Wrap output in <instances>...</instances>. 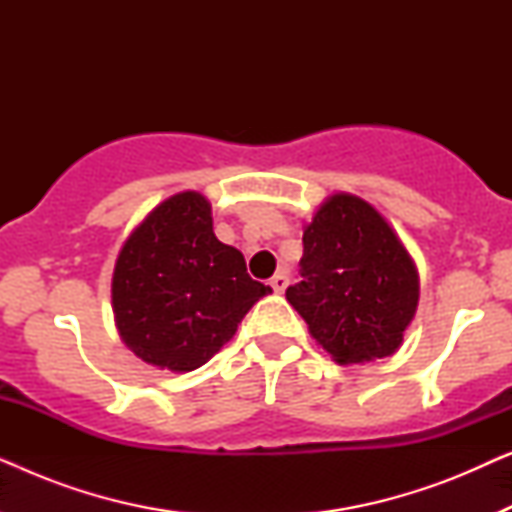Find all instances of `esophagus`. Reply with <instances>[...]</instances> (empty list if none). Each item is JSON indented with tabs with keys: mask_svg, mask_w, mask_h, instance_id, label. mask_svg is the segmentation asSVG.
Masks as SVG:
<instances>
[{
	"mask_svg": "<svg viewBox=\"0 0 512 512\" xmlns=\"http://www.w3.org/2000/svg\"><path fill=\"white\" fill-rule=\"evenodd\" d=\"M270 286L275 289V293H284L286 286H289V277H286V272H277V275L270 279Z\"/></svg>",
	"mask_w": 512,
	"mask_h": 512,
	"instance_id": "obj_1",
	"label": "esophagus"
}]
</instances>
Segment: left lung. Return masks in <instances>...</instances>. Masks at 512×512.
Instances as JSON below:
<instances>
[{"label": "left lung", "mask_w": 512, "mask_h": 512, "mask_svg": "<svg viewBox=\"0 0 512 512\" xmlns=\"http://www.w3.org/2000/svg\"><path fill=\"white\" fill-rule=\"evenodd\" d=\"M303 282L286 300L340 366L398 352L419 303V272L389 221L359 195L333 193L303 228Z\"/></svg>", "instance_id": "1"}]
</instances>
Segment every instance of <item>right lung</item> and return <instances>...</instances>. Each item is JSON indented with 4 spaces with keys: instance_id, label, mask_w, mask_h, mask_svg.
<instances>
[{
    "instance_id": "1",
    "label": "right lung",
    "mask_w": 512,
    "mask_h": 512,
    "mask_svg": "<svg viewBox=\"0 0 512 512\" xmlns=\"http://www.w3.org/2000/svg\"><path fill=\"white\" fill-rule=\"evenodd\" d=\"M270 291L249 277L240 251L216 240L205 195L181 191L123 242L111 307L130 352L160 370L188 373L212 359Z\"/></svg>"
}]
</instances>
